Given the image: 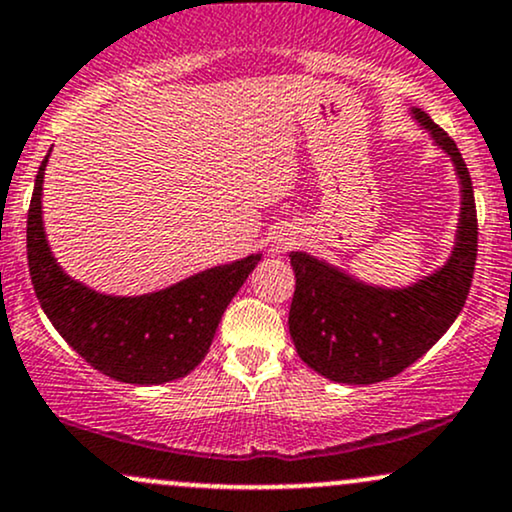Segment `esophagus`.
I'll list each match as a JSON object with an SVG mask.
<instances>
[{"instance_id":"1","label":"esophagus","mask_w":512,"mask_h":512,"mask_svg":"<svg viewBox=\"0 0 512 512\" xmlns=\"http://www.w3.org/2000/svg\"><path fill=\"white\" fill-rule=\"evenodd\" d=\"M286 250H289V243H286V240H276V243H272V248H269L272 255H281V252Z\"/></svg>"}]
</instances>
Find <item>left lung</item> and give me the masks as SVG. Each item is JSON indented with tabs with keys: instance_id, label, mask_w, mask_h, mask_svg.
Masks as SVG:
<instances>
[{
	"instance_id": "1",
	"label": "left lung",
	"mask_w": 512,
	"mask_h": 512,
	"mask_svg": "<svg viewBox=\"0 0 512 512\" xmlns=\"http://www.w3.org/2000/svg\"><path fill=\"white\" fill-rule=\"evenodd\" d=\"M411 115L455 163L462 192L455 248L443 267L404 289L363 284L308 252H291V339L303 363L334 383L395 378L448 332L472 286L479 236L472 178L448 134L424 110L411 108Z\"/></svg>"
}]
</instances>
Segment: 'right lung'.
I'll return each instance as SVG.
<instances>
[{
    "instance_id": "add662e5",
    "label": "right lung",
    "mask_w": 512,
    "mask_h": 512,
    "mask_svg": "<svg viewBox=\"0 0 512 512\" xmlns=\"http://www.w3.org/2000/svg\"><path fill=\"white\" fill-rule=\"evenodd\" d=\"M50 156V154H48ZM28 209V272L40 308L72 349L108 378L161 385L185 378L207 356L223 310L262 255L219 264L144 296H108L62 272L43 228V175Z\"/></svg>"
}]
</instances>
